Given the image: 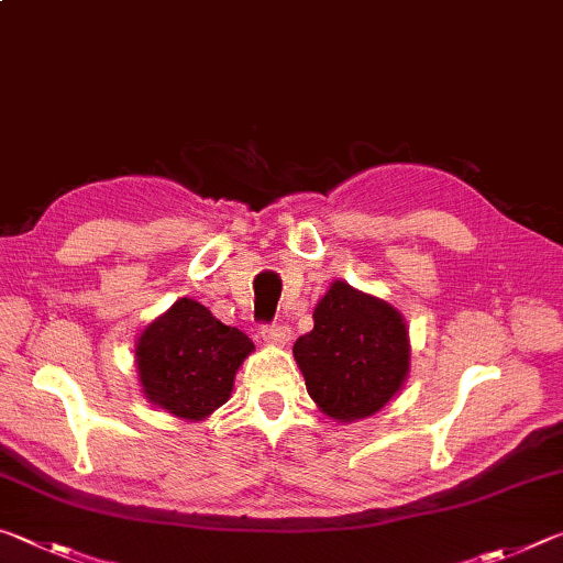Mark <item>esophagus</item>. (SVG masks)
I'll list each match as a JSON object with an SVG mask.
<instances>
[{"instance_id": "34e87169", "label": "esophagus", "mask_w": 563, "mask_h": 563, "mask_svg": "<svg viewBox=\"0 0 563 563\" xmlns=\"http://www.w3.org/2000/svg\"><path fill=\"white\" fill-rule=\"evenodd\" d=\"M263 340L268 342V345H285V342L290 340V328L283 325V322H278V325H268L263 328Z\"/></svg>"}]
</instances>
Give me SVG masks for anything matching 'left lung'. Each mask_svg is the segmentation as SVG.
Instances as JSON below:
<instances>
[{"mask_svg": "<svg viewBox=\"0 0 563 563\" xmlns=\"http://www.w3.org/2000/svg\"><path fill=\"white\" fill-rule=\"evenodd\" d=\"M312 330L292 347L322 415L355 422L377 415L409 377V330L395 305L332 280L312 310Z\"/></svg>", "mask_w": 563, "mask_h": 563, "instance_id": "8db88e82", "label": "left lung"}]
</instances>
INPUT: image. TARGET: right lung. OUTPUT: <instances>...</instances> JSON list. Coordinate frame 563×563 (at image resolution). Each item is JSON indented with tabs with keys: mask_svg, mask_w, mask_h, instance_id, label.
Wrapping results in <instances>:
<instances>
[{
	"mask_svg": "<svg viewBox=\"0 0 563 563\" xmlns=\"http://www.w3.org/2000/svg\"><path fill=\"white\" fill-rule=\"evenodd\" d=\"M253 350L245 332L223 325L206 305L178 298L141 330L133 360L151 405L201 422L231 399L238 367Z\"/></svg>",
	"mask_w": 563,
	"mask_h": 563,
	"instance_id": "add662e5",
	"label": "right lung"
}]
</instances>
